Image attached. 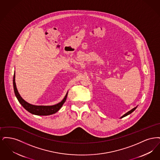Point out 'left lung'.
<instances>
[{
  "instance_id": "left-lung-1",
  "label": "left lung",
  "mask_w": 160,
  "mask_h": 160,
  "mask_svg": "<svg viewBox=\"0 0 160 160\" xmlns=\"http://www.w3.org/2000/svg\"><path fill=\"white\" fill-rule=\"evenodd\" d=\"M137 106L136 107H134V108H133L132 109H131L130 111L128 112H127V113H126L125 114H123L122 116L121 117V118H123V117H125V116H127V115H128V114H131L132 112H134V110L136 109V108H137Z\"/></svg>"
}]
</instances>
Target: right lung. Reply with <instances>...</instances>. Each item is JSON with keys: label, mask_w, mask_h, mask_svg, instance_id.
I'll return each instance as SVG.
<instances>
[{"label": "right lung", "mask_w": 160, "mask_h": 160, "mask_svg": "<svg viewBox=\"0 0 160 160\" xmlns=\"http://www.w3.org/2000/svg\"><path fill=\"white\" fill-rule=\"evenodd\" d=\"M15 74L14 75L13 78V86H14V91L15 93V97L19 101V102L22 104V106L29 113L32 114L38 115V116H47L50 114H54L58 112L63 104L65 103L67 97L68 95V92L65 96L64 98L60 102L53 105V106H36L33 105L28 103L25 100L22 98V97L19 94L18 90L16 87V84L15 82Z\"/></svg>", "instance_id": "add662e5"}]
</instances>
